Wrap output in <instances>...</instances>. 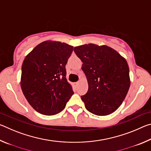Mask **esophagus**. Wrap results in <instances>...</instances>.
I'll return each instance as SVG.
<instances>
[{
    "label": "esophagus",
    "instance_id": "34e87169",
    "mask_svg": "<svg viewBox=\"0 0 151 151\" xmlns=\"http://www.w3.org/2000/svg\"><path fill=\"white\" fill-rule=\"evenodd\" d=\"M79 83H80V82H79V81H78V82H76V83H75V86H77L79 85Z\"/></svg>",
    "mask_w": 151,
    "mask_h": 151
}]
</instances>
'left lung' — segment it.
Instances as JSON below:
<instances>
[{
  "label": "left lung",
  "instance_id": "obj_1",
  "mask_svg": "<svg viewBox=\"0 0 151 151\" xmlns=\"http://www.w3.org/2000/svg\"><path fill=\"white\" fill-rule=\"evenodd\" d=\"M74 51L83 63L82 70L88 81L87 93L81 96L86 109L98 116L114 112L131 85L126 59L106 45H84L75 47Z\"/></svg>",
  "mask_w": 151,
  "mask_h": 151
}]
</instances>
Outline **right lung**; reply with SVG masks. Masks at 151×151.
I'll use <instances>...</instances> for the list:
<instances>
[{
  "label": "right lung",
  "instance_id": "add662e5",
  "mask_svg": "<svg viewBox=\"0 0 151 151\" xmlns=\"http://www.w3.org/2000/svg\"><path fill=\"white\" fill-rule=\"evenodd\" d=\"M73 48L65 42L46 40L25 57L20 86L30 105L39 113H59L74 94L65 68Z\"/></svg>",
  "mask_w": 151,
  "mask_h": 151
}]
</instances>
